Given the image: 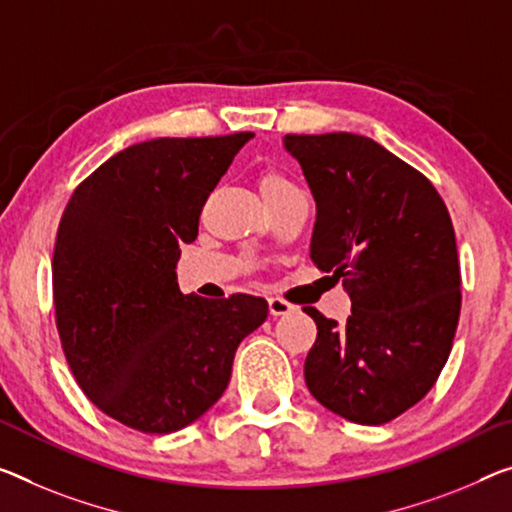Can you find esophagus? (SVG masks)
Here are the masks:
<instances>
[{
  "label": "esophagus",
  "instance_id": "1",
  "mask_svg": "<svg viewBox=\"0 0 512 512\" xmlns=\"http://www.w3.org/2000/svg\"><path fill=\"white\" fill-rule=\"evenodd\" d=\"M267 304H270L272 316H286V313H290V311L295 309L293 304L286 302V300H281V297H270V300H267Z\"/></svg>",
  "mask_w": 512,
  "mask_h": 512
}]
</instances>
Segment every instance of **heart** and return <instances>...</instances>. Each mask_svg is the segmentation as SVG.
<instances>
[{
  "label": "heart",
  "instance_id": "b5f03b06",
  "mask_svg": "<svg viewBox=\"0 0 512 512\" xmlns=\"http://www.w3.org/2000/svg\"><path fill=\"white\" fill-rule=\"evenodd\" d=\"M288 187H293L288 178H283L277 171H267L261 180V190L263 194H270V192H279V190H288Z\"/></svg>",
  "mask_w": 512,
  "mask_h": 512
}]
</instances>
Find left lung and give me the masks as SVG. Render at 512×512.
Returning a JSON list of instances; mask_svg holds the SVG:
<instances>
[{
	"label": "left lung",
	"mask_w": 512,
	"mask_h": 512,
	"mask_svg": "<svg viewBox=\"0 0 512 512\" xmlns=\"http://www.w3.org/2000/svg\"><path fill=\"white\" fill-rule=\"evenodd\" d=\"M316 199L311 261L343 279L345 325L304 311L318 336L304 361L313 398L343 419L380 426L437 382L460 318L451 215L430 180L377 141L286 135Z\"/></svg>",
	"instance_id": "left-lung-1"
}]
</instances>
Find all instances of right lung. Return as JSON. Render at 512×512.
<instances>
[{"label":"right lung","instance_id":"add662e5","mask_svg":"<svg viewBox=\"0 0 512 512\" xmlns=\"http://www.w3.org/2000/svg\"><path fill=\"white\" fill-rule=\"evenodd\" d=\"M251 137L141 141L70 196L52 256L61 348L91 403L123 426L167 435L206 414L267 318L263 297L183 295L176 277L180 245Z\"/></svg>","mask_w":512,"mask_h":512}]
</instances>
